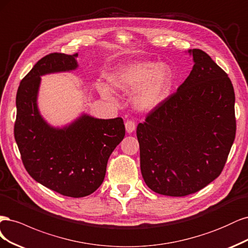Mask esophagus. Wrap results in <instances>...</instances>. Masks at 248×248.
<instances>
[{
  "label": "esophagus",
  "instance_id": "1",
  "mask_svg": "<svg viewBox=\"0 0 248 248\" xmlns=\"http://www.w3.org/2000/svg\"><path fill=\"white\" fill-rule=\"evenodd\" d=\"M125 130L127 133H133L136 130V124L133 121H126L125 122Z\"/></svg>",
  "mask_w": 248,
  "mask_h": 248
}]
</instances>
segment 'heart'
<instances>
[{"label": "heart", "mask_w": 248, "mask_h": 248, "mask_svg": "<svg viewBox=\"0 0 248 248\" xmlns=\"http://www.w3.org/2000/svg\"><path fill=\"white\" fill-rule=\"evenodd\" d=\"M114 90L130 93L136 109L143 112L157 108L170 93L173 83V72L167 63L139 62L119 68L109 77ZM101 93L111 98L109 87H101Z\"/></svg>", "instance_id": "b5f03b06"}]
</instances>
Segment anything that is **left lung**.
Listing matches in <instances>:
<instances>
[{"label":"left lung","mask_w":248,"mask_h":248,"mask_svg":"<svg viewBox=\"0 0 248 248\" xmlns=\"http://www.w3.org/2000/svg\"><path fill=\"white\" fill-rule=\"evenodd\" d=\"M177 92L137 126L140 168L155 193L185 197L217 178L236 135L235 93L228 74L201 49Z\"/></svg>","instance_id":"8db88e82"}]
</instances>
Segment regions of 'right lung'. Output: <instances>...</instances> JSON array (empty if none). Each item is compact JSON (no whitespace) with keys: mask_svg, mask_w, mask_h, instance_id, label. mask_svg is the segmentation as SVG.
<instances>
[{"mask_svg":"<svg viewBox=\"0 0 248 248\" xmlns=\"http://www.w3.org/2000/svg\"><path fill=\"white\" fill-rule=\"evenodd\" d=\"M77 57L54 52L38 61L18 86L14 124V138L28 173L42 186L72 198L99 188L108 158L125 134L122 117L82 114L68 125L53 127L40 114L41 76L77 69Z\"/></svg>","mask_w":248,"mask_h":248,"instance_id":"add662e5","label":"right lung"}]
</instances>
